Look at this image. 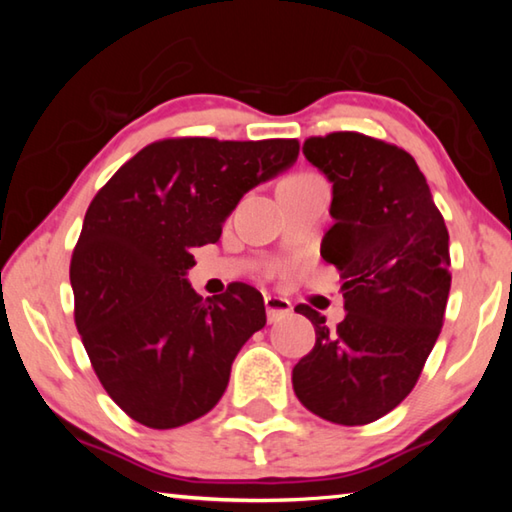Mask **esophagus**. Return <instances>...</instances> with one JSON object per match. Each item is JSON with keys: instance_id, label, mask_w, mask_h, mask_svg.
I'll use <instances>...</instances> for the list:
<instances>
[{"instance_id": "1", "label": "esophagus", "mask_w": 512, "mask_h": 512, "mask_svg": "<svg viewBox=\"0 0 512 512\" xmlns=\"http://www.w3.org/2000/svg\"><path fill=\"white\" fill-rule=\"evenodd\" d=\"M264 305H266L268 323H275V320L287 318V316H291V311H293L291 302L287 298H280V296H266Z\"/></svg>"}]
</instances>
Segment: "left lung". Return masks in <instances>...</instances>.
I'll list each match as a JSON object with an SVG mask.
<instances>
[{
	"instance_id": "obj_1",
	"label": "left lung",
	"mask_w": 512,
	"mask_h": 512,
	"mask_svg": "<svg viewBox=\"0 0 512 512\" xmlns=\"http://www.w3.org/2000/svg\"><path fill=\"white\" fill-rule=\"evenodd\" d=\"M302 153L332 183L320 255L341 271L348 314L332 329L296 307L316 345L293 368V391L318 418L357 427L413 391L436 345L452 287L449 235L406 151L345 131L309 137Z\"/></svg>"
}]
</instances>
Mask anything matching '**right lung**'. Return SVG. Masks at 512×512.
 Instances as JSON below:
<instances>
[{"mask_svg": "<svg viewBox=\"0 0 512 512\" xmlns=\"http://www.w3.org/2000/svg\"><path fill=\"white\" fill-rule=\"evenodd\" d=\"M298 140L153 142L94 196L69 280L76 327L106 393L133 420L173 429L221 400L232 361L266 325L244 282L203 300L187 282L250 189L298 160Z\"/></svg>", "mask_w": 512, "mask_h": 512, "instance_id": "obj_1", "label": "right lung"}]
</instances>
